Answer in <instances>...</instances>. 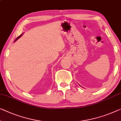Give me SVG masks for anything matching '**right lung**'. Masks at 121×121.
Masks as SVG:
<instances>
[{
	"instance_id": "obj_1",
	"label": "right lung",
	"mask_w": 121,
	"mask_h": 121,
	"mask_svg": "<svg viewBox=\"0 0 121 121\" xmlns=\"http://www.w3.org/2000/svg\"><path fill=\"white\" fill-rule=\"evenodd\" d=\"M22 35H23V34H22V35H21L20 36H18V37L17 38V39H16V40H15V41H14V42H15V41H16V40H17V39H18L19 37H21L22 36Z\"/></svg>"
}]
</instances>
